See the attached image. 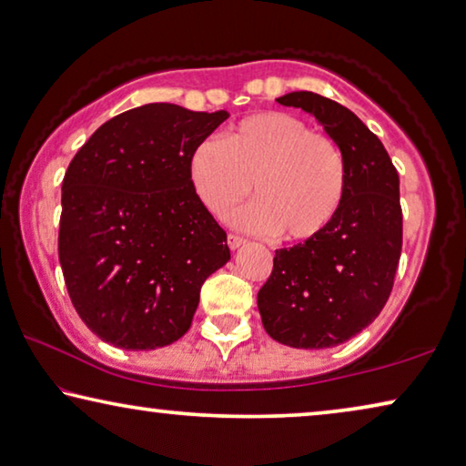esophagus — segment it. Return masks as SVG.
<instances>
[{
  "label": "esophagus",
  "instance_id": "esophagus-1",
  "mask_svg": "<svg viewBox=\"0 0 466 466\" xmlns=\"http://www.w3.org/2000/svg\"><path fill=\"white\" fill-rule=\"evenodd\" d=\"M245 242H247V240L242 238V236H238V234H228V247H230L232 251H236V248L245 245Z\"/></svg>",
  "mask_w": 466,
  "mask_h": 466
}]
</instances>
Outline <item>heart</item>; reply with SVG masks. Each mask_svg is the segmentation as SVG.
I'll use <instances>...</instances> for the list:
<instances>
[{"mask_svg":"<svg viewBox=\"0 0 466 466\" xmlns=\"http://www.w3.org/2000/svg\"><path fill=\"white\" fill-rule=\"evenodd\" d=\"M188 177L205 209L218 218L255 188L257 200L234 215V224L287 240L322 234L347 194L339 144L278 110L247 116L226 137L200 140L190 152Z\"/></svg>","mask_w":466,"mask_h":466,"instance_id":"b5f03b06","label":"heart"}]
</instances>
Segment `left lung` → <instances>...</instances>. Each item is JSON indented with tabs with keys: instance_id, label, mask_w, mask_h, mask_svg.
Listing matches in <instances>:
<instances>
[{
	"instance_id": "left-lung-1",
	"label": "left lung",
	"mask_w": 466,
	"mask_h": 466,
	"mask_svg": "<svg viewBox=\"0 0 466 466\" xmlns=\"http://www.w3.org/2000/svg\"><path fill=\"white\" fill-rule=\"evenodd\" d=\"M276 102L314 115L339 144L347 194L322 234L278 248L257 308L274 341L326 350L364 330L391 295L401 255L400 176L379 137L343 104L314 92Z\"/></svg>"
}]
</instances>
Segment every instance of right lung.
Segmentation results:
<instances>
[{
	"label": "right lung",
	"mask_w": 466,
	"mask_h": 466,
	"mask_svg": "<svg viewBox=\"0 0 466 466\" xmlns=\"http://www.w3.org/2000/svg\"><path fill=\"white\" fill-rule=\"evenodd\" d=\"M228 119L155 102L100 125L62 179L58 257L68 297L102 341L157 350L188 332L200 287L230 259L194 194V146Z\"/></svg>",
	"instance_id": "1"
}]
</instances>
